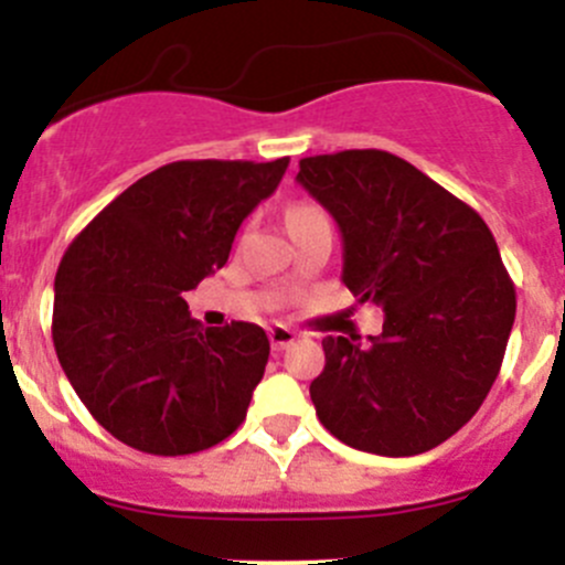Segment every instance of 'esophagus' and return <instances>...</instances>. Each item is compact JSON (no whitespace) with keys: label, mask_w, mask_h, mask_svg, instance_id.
<instances>
[{"label":"esophagus","mask_w":565,"mask_h":565,"mask_svg":"<svg viewBox=\"0 0 565 565\" xmlns=\"http://www.w3.org/2000/svg\"><path fill=\"white\" fill-rule=\"evenodd\" d=\"M267 335H270V344L273 350H287L289 344H295V339H298V333L289 328H284V324H276V328L267 330Z\"/></svg>","instance_id":"obj_1"}]
</instances>
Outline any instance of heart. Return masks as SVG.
Masks as SVG:
<instances>
[{
  "label": "heart",
  "instance_id": "heart-1",
  "mask_svg": "<svg viewBox=\"0 0 565 565\" xmlns=\"http://www.w3.org/2000/svg\"><path fill=\"white\" fill-rule=\"evenodd\" d=\"M319 218H328V215H324L319 207H315V204H295V207L287 213L289 226L309 224V221H319Z\"/></svg>",
  "mask_w": 565,
  "mask_h": 565
}]
</instances>
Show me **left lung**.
I'll use <instances>...</instances> for the list:
<instances>
[{
    "label": "left lung",
    "instance_id": "left-lung-1",
    "mask_svg": "<svg viewBox=\"0 0 565 565\" xmlns=\"http://www.w3.org/2000/svg\"><path fill=\"white\" fill-rule=\"evenodd\" d=\"M298 182L344 241L358 303L385 311L383 333L324 335L311 402L358 451L415 457L478 413L498 380L516 292L481 215L385 150L300 161Z\"/></svg>",
    "mask_w": 565,
    "mask_h": 565
}]
</instances>
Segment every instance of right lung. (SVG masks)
Wrapping results in <instances>:
<instances>
[{
  "instance_id": "add662e5",
  "label": "right lung",
  "mask_w": 565,
  "mask_h": 565,
  "mask_svg": "<svg viewBox=\"0 0 565 565\" xmlns=\"http://www.w3.org/2000/svg\"><path fill=\"white\" fill-rule=\"evenodd\" d=\"M287 167L289 158L167 163L106 204L62 256L56 358L125 446L182 457L246 420L270 341L250 322L202 328L182 292L226 265L243 218Z\"/></svg>"
}]
</instances>
